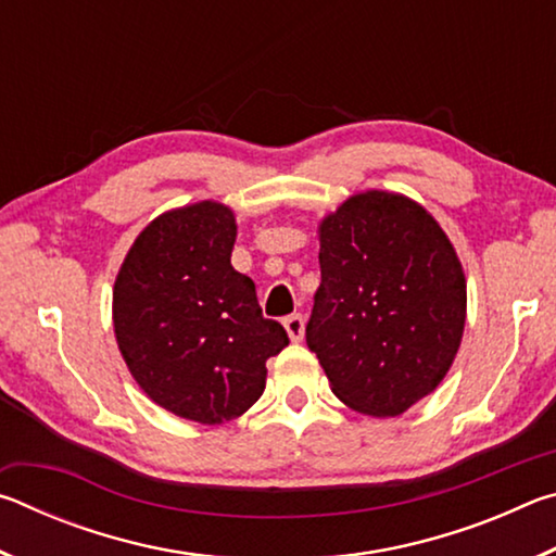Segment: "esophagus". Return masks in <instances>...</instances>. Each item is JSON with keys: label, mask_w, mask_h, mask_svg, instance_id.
I'll use <instances>...</instances> for the list:
<instances>
[{"label": "esophagus", "mask_w": 556, "mask_h": 556, "mask_svg": "<svg viewBox=\"0 0 556 556\" xmlns=\"http://www.w3.org/2000/svg\"><path fill=\"white\" fill-rule=\"evenodd\" d=\"M285 328H287V333H289L291 341L299 343L301 338H304V316H301V314L287 316L285 318Z\"/></svg>", "instance_id": "1"}]
</instances>
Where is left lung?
Returning a JSON list of instances; mask_svg holds the SVG:
<instances>
[{
	"label": "left lung",
	"mask_w": 556,
	"mask_h": 556,
	"mask_svg": "<svg viewBox=\"0 0 556 556\" xmlns=\"http://www.w3.org/2000/svg\"><path fill=\"white\" fill-rule=\"evenodd\" d=\"M321 287L306 343L338 400L397 417L444 380L466 324V277L446 232L400 193L351 195L318 228Z\"/></svg>",
	"instance_id": "8db88e82"
}]
</instances>
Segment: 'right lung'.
Instances as JSON below:
<instances>
[{"label":"right lung","instance_id":"1","mask_svg":"<svg viewBox=\"0 0 556 556\" xmlns=\"http://www.w3.org/2000/svg\"><path fill=\"white\" fill-rule=\"evenodd\" d=\"M235 215L201 201L159 215L131 244L112 321L131 378L176 417L223 425L265 392L267 357L289 345L262 316L255 281L230 265Z\"/></svg>","mask_w":556,"mask_h":556}]
</instances>
